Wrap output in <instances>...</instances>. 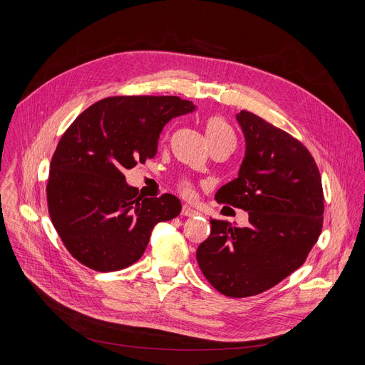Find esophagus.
I'll return each mask as SVG.
<instances>
[{
    "label": "esophagus",
    "mask_w": 365,
    "mask_h": 365,
    "mask_svg": "<svg viewBox=\"0 0 365 365\" xmlns=\"http://www.w3.org/2000/svg\"><path fill=\"white\" fill-rule=\"evenodd\" d=\"M181 214H182L184 217H195V215H197V211L195 210L193 206L184 205V206H182V211H181Z\"/></svg>",
    "instance_id": "34e87169"
}]
</instances>
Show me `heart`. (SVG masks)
<instances>
[{"label": "heart", "mask_w": 365, "mask_h": 365, "mask_svg": "<svg viewBox=\"0 0 365 365\" xmlns=\"http://www.w3.org/2000/svg\"><path fill=\"white\" fill-rule=\"evenodd\" d=\"M205 133L210 145L215 141L222 140L225 136H233L232 128L229 126L227 121L220 115H211L205 121ZM180 188L184 195H190V192H192V185H190L188 181H181Z\"/></svg>", "instance_id": "obj_1"}]
</instances>
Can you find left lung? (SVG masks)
<instances>
[{
    "label": "left lung",
    "instance_id": "8db88e82",
    "mask_svg": "<svg viewBox=\"0 0 365 365\" xmlns=\"http://www.w3.org/2000/svg\"><path fill=\"white\" fill-rule=\"evenodd\" d=\"M245 138L237 178L215 200L248 212L237 227L211 220L196 258L210 284L227 297H250L297 270L322 229L324 193L309 150L289 133L248 111L236 114Z\"/></svg>",
    "mask_w": 365,
    "mask_h": 365
}]
</instances>
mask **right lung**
I'll use <instances>...</instances> for the list:
<instances>
[{
    "mask_svg": "<svg viewBox=\"0 0 365 365\" xmlns=\"http://www.w3.org/2000/svg\"><path fill=\"white\" fill-rule=\"evenodd\" d=\"M195 110L178 96L106 98L62 135L50 163L48 214L81 264L125 269L143 257L155 224L180 215L178 197L138 196L123 172L153 159L166 123Z\"/></svg>",
    "mask_w": 365,
    "mask_h": 365,
    "instance_id": "obj_1",
    "label": "right lung"
}]
</instances>
